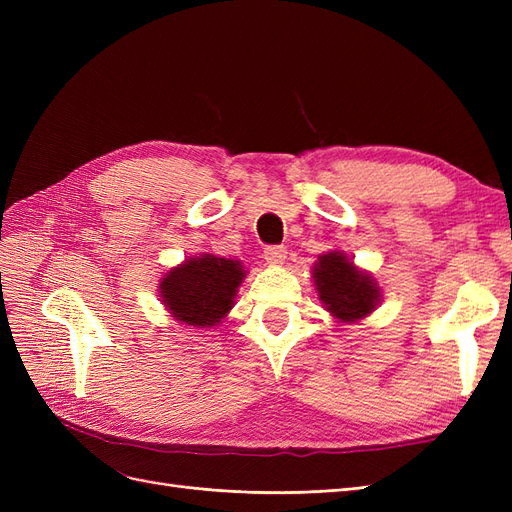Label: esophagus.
<instances>
[{"instance_id": "1", "label": "esophagus", "mask_w": 512, "mask_h": 512, "mask_svg": "<svg viewBox=\"0 0 512 512\" xmlns=\"http://www.w3.org/2000/svg\"><path fill=\"white\" fill-rule=\"evenodd\" d=\"M286 247L284 245H271V247H265V260H267V265H273V267H277V265H284V260H286Z\"/></svg>"}]
</instances>
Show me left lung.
Here are the masks:
<instances>
[{"mask_svg": "<svg viewBox=\"0 0 512 512\" xmlns=\"http://www.w3.org/2000/svg\"><path fill=\"white\" fill-rule=\"evenodd\" d=\"M312 275L322 307L337 322H359L376 312L382 301L374 275L356 267L354 260L339 250L320 254Z\"/></svg>", "mask_w": 512, "mask_h": 512, "instance_id": "left-lung-1", "label": "left lung"}]
</instances>
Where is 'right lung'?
I'll return each mask as SVG.
<instances>
[{
  "mask_svg": "<svg viewBox=\"0 0 512 512\" xmlns=\"http://www.w3.org/2000/svg\"><path fill=\"white\" fill-rule=\"evenodd\" d=\"M245 275L241 260L203 252L168 269L160 277L158 294L177 322L192 329H209L218 327L235 307Z\"/></svg>",
  "mask_w": 512,
  "mask_h": 512,
  "instance_id": "1",
  "label": "right lung"
}]
</instances>
